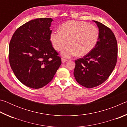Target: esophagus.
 Instances as JSON below:
<instances>
[{"instance_id": "1", "label": "esophagus", "mask_w": 127, "mask_h": 127, "mask_svg": "<svg viewBox=\"0 0 127 127\" xmlns=\"http://www.w3.org/2000/svg\"><path fill=\"white\" fill-rule=\"evenodd\" d=\"M67 62V60H66V59H64V58H62V63H65V62Z\"/></svg>"}]
</instances>
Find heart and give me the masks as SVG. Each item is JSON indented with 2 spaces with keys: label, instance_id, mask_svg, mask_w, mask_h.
Returning <instances> with one entry per match:
<instances>
[{
  "label": "heart",
  "instance_id": "obj_1",
  "mask_svg": "<svg viewBox=\"0 0 127 127\" xmlns=\"http://www.w3.org/2000/svg\"><path fill=\"white\" fill-rule=\"evenodd\" d=\"M99 37L97 28L81 21H68L62 24L61 31L51 32L50 40L56 50L62 51V55L69 58L76 55L83 57L93 49Z\"/></svg>",
  "mask_w": 127,
  "mask_h": 127
}]
</instances>
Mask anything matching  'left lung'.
<instances>
[{"instance_id": "8db88e82", "label": "left lung", "mask_w": 127, "mask_h": 127, "mask_svg": "<svg viewBox=\"0 0 127 127\" xmlns=\"http://www.w3.org/2000/svg\"><path fill=\"white\" fill-rule=\"evenodd\" d=\"M99 30V37L95 48L75 61L74 76L79 84L86 88L99 86L106 80L117 62V41L113 31L106 26L94 21Z\"/></svg>"}]
</instances>
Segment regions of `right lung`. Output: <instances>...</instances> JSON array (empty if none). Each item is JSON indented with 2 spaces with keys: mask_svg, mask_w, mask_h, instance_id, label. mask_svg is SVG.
<instances>
[{
  "mask_svg": "<svg viewBox=\"0 0 127 127\" xmlns=\"http://www.w3.org/2000/svg\"><path fill=\"white\" fill-rule=\"evenodd\" d=\"M51 18L30 21L18 28L9 45V61L19 81L32 89H40L52 80L62 64L52 46Z\"/></svg>",
  "mask_w": 127,
  "mask_h": 127,
  "instance_id": "right-lung-1",
  "label": "right lung"
}]
</instances>
